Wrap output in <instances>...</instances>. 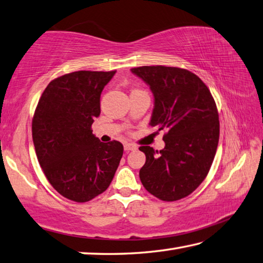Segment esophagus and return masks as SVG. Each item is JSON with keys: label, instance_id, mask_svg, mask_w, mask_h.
<instances>
[{"label": "esophagus", "instance_id": "1", "mask_svg": "<svg viewBox=\"0 0 263 263\" xmlns=\"http://www.w3.org/2000/svg\"><path fill=\"white\" fill-rule=\"evenodd\" d=\"M136 149H137V146H136V145H133V143H128V142L124 143V151H125V152L136 151Z\"/></svg>", "mask_w": 263, "mask_h": 263}]
</instances>
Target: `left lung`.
<instances>
[{
  "instance_id": "obj_1",
  "label": "left lung",
  "mask_w": 263,
  "mask_h": 263,
  "mask_svg": "<svg viewBox=\"0 0 263 263\" xmlns=\"http://www.w3.org/2000/svg\"><path fill=\"white\" fill-rule=\"evenodd\" d=\"M131 71L154 95L149 124L167 131L162 151L139 148L146 155L139 177L155 197L181 199L203 182L212 165L220 135L217 105L204 82L187 69L142 66Z\"/></svg>"
}]
</instances>
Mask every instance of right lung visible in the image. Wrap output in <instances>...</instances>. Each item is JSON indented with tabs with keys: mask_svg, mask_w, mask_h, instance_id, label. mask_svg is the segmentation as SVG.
Wrapping results in <instances>:
<instances>
[{
	"mask_svg": "<svg viewBox=\"0 0 263 263\" xmlns=\"http://www.w3.org/2000/svg\"><path fill=\"white\" fill-rule=\"evenodd\" d=\"M116 70H80L51 81L32 122L33 142L46 179L64 197L89 202L109 187L123 155L120 141L101 142L91 130L100 96Z\"/></svg>",
	"mask_w": 263,
	"mask_h": 263,
	"instance_id": "right-lung-1",
	"label": "right lung"
}]
</instances>
